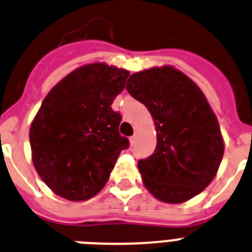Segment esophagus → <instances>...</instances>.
Masks as SVG:
<instances>
[{"instance_id":"obj_1","label":"esophagus","mask_w":252,"mask_h":252,"mask_svg":"<svg viewBox=\"0 0 252 252\" xmlns=\"http://www.w3.org/2000/svg\"><path fill=\"white\" fill-rule=\"evenodd\" d=\"M129 142H130V145H132V146H134V145H136V142H137V133H134V134H133V136L130 137Z\"/></svg>"}]
</instances>
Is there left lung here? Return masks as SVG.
Returning <instances> with one entry per match:
<instances>
[{"mask_svg":"<svg viewBox=\"0 0 252 252\" xmlns=\"http://www.w3.org/2000/svg\"><path fill=\"white\" fill-rule=\"evenodd\" d=\"M126 91L150 111L157 147L138 160L146 189L165 203H183L216 176L224 142L216 115L199 87L175 67L133 73Z\"/></svg>","mask_w":252,"mask_h":252,"instance_id":"left-lung-1","label":"left lung"}]
</instances>
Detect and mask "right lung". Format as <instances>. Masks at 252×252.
<instances>
[{"instance_id": "right-lung-1", "label": "right lung", "mask_w": 252, "mask_h": 252, "mask_svg": "<svg viewBox=\"0 0 252 252\" xmlns=\"http://www.w3.org/2000/svg\"><path fill=\"white\" fill-rule=\"evenodd\" d=\"M129 71L92 63L59 81L41 103L31 124L32 161L46 185L73 202L103 189L122 150V116L111 108Z\"/></svg>"}]
</instances>
